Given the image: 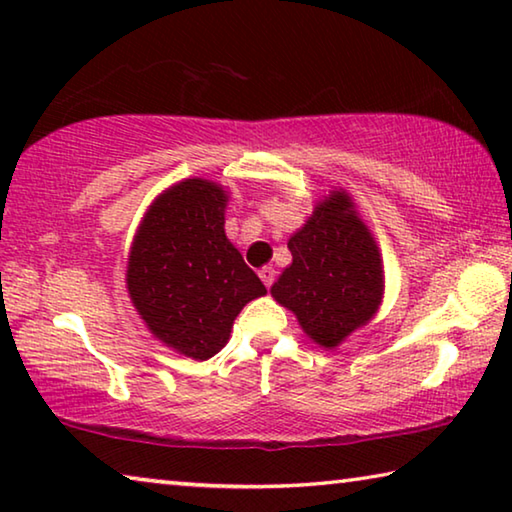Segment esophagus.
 <instances>
[{"label":"esophagus","instance_id":"obj_1","mask_svg":"<svg viewBox=\"0 0 512 512\" xmlns=\"http://www.w3.org/2000/svg\"><path fill=\"white\" fill-rule=\"evenodd\" d=\"M259 277H262L266 289H271L273 282H275V268L273 266H262V268H259Z\"/></svg>","mask_w":512,"mask_h":512}]
</instances>
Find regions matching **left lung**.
Masks as SVG:
<instances>
[{
    "instance_id": "left-lung-1",
    "label": "left lung",
    "mask_w": 512,
    "mask_h": 512,
    "mask_svg": "<svg viewBox=\"0 0 512 512\" xmlns=\"http://www.w3.org/2000/svg\"><path fill=\"white\" fill-rule=\"evenodd\" d=\"M293 262L273 284V298L298 316L323 348H334L377 311L384 289L379 250L345 192L316 207L289 239Z\"/></svg>"
}]
</instances>
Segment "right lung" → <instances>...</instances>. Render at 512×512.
Here are the masks:
<instances>
[{
    "label": "right lung",
    "mask_w": 512,
    "mask_h": 512,
    "mask_svg": "<svg viewBox=\"0 0 512 512\" xmlns=\"http://www.w3.org/2000/svg\"><path fill=\"white\" fill-rule=\"evenodd\" d=\"M225 194L189 178L146 212L128 262V293L155 339L192 359L228 343L246 302L266 287L223 230Z\"/></svg>",
    "instance_id": "right-lung-1"
}]
</instances>
